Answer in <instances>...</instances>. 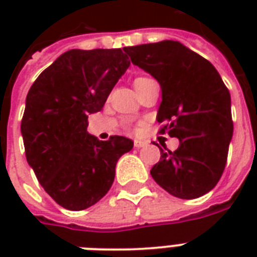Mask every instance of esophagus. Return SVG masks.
I'll return each mask as SVG.
<instances>
[{"label": "esophagus", "instance_id": "1", "mask_svg": "<svg viewBox=\"0 0 257 257\" xmlns=\"http://www.w3.org/2000/svg\"><path fill=\"white\" fill-rule=\"evenodd\" d=\"M148 145V143H145V141H140V140H135V148L140 149V148H145Z\"/></svg>", "mask_w": 257, "mask_h": 257}]
</instances>
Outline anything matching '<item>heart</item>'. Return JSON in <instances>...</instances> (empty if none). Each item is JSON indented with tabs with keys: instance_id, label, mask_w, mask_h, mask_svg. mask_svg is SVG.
Masks as SVG:
<instances>
[{
	"instance_id": "obj_1",
	"label": "heart",
	"mask_w": 257,
	"mask_h": 257,
	"mask_svg": "<svg viewBox=\"0 0 257 257\" xmlns=\"http://www.w3.org/2000/svg\"><path fill=\"white\" fill-rule=\"evenodd\" d=\"M144 78H147V77H139V78H136V80H135V84H136V82H139V81H141V80H144Z\"/></svg>"
}]
</instances>
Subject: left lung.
<instances>
[{"label":"left lung","mask_w":257,"mask_h":257,"mask_svg":"<svg viewBox=\"0 0 257 257\" xmlns=\"http://www.w3.org/2000/svg\"><path fill=\"white\" fill-rule=\"evenodd\" d=\"M124 50L160 84L159 133L180 140L173 152L159 147L161 157L151 169L153 180L179 199L205 195L219 183L227 164L233 133L229 90L211 62L177 41Z\"/></svg>","instance_id":"left-lung-1"}]
</instances>
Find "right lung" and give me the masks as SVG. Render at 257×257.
Listing matches in <instances>:
<instances>
[{"label": "right lung", "mask_w": 257, "mask_h": 257, "mask_svg": "<svg viewBox=\"0 0 257 257\" xmlns=\"http://www.w3.org/2000/svg\"><path fill=\"white\" fill-rule=\"evenodd\" d=\"M131 65L121 49H72L37 77L26 96L21 133L28 164L61 207L82 211L110 189L117 160L133 141L86 132L89 113L100 112Z\"/></svg>", "instance_id": "add662e5"}]
</instances>
